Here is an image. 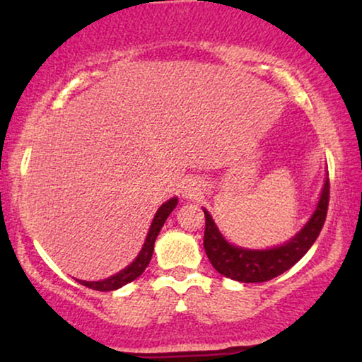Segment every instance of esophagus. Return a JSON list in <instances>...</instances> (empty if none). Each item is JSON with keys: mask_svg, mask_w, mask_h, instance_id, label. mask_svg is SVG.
Returning a JSON list of instances; mask_svg holds the SVG:
<instances>
[{"mask_svg": "<svg viewBox=\"0 0 362 362\" xmlns=\"http://www.w3.org/2000/svg\"><path fill=\"white\" fill-rule=\"evenodd\" d=\"M202 194V181L196 176H187L182 182V196L187 199H197Z\"/></svg>", "mask_w": 362, "mask_h": 362, "instance_id": "esophagus-1", "label": "esophagus"}]
</instances>
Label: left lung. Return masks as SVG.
Wrapping results in <instances>:
<instances>
[{
    "label": "left lung",
    "mask_w": 362,
    "mask_h": 362,
    "mask_svg": "<svg viewBox=\"0 0 362 362\" xmlns=\"http://www.w3.org/2000/svg\"><path fill=\"white\" fill-rule=\"evenodd\" d=\"M328 202L329 180L326 177L318 206L306 226L285 245L269 250H249L229 244L217 229L209 212L204 209V249L207 259L211 260L212 267L227 279L244 281V284H260V281L275 279L291 269L318 239L326 214H328Z\"/></svg>",
    "instance_id": "left-lung-1"
}]
</instances>
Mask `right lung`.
I'll use <instances>...</instances> for the list:
<instances>
[{
    "mask_svg": "<svg viewBox=\"0 0 362 362\" xmlns=\"http://www.w3.org/2000/svg\"><path fill=\"white\" fill-rule=\"evenodd\" d=\"M176 206H177V197H173V199L166 201L165 204H163L160 209L156 211V216L151 222L150 232H148L145 244H143V249L140 250V254H138L136 259L133 260L132 264L127 267V269L120 270L117 275L108 276V279H105V280H100V281L77 280L78 284L87 286V288L97 290V291H112V290L120 288V286L130 284V281L138 279V276H140L143 272H145L148 264H150L151 255H153V247H155L156 237H158V234H160L161 227H163V224H165V221L168 219V216L171 214L173 209H175Z\"/></svg>",
    "mask_w": 362,
    "mask_h": 362,
    "instance_id": "1",
    "label": "right lung"
}]
</instances>
